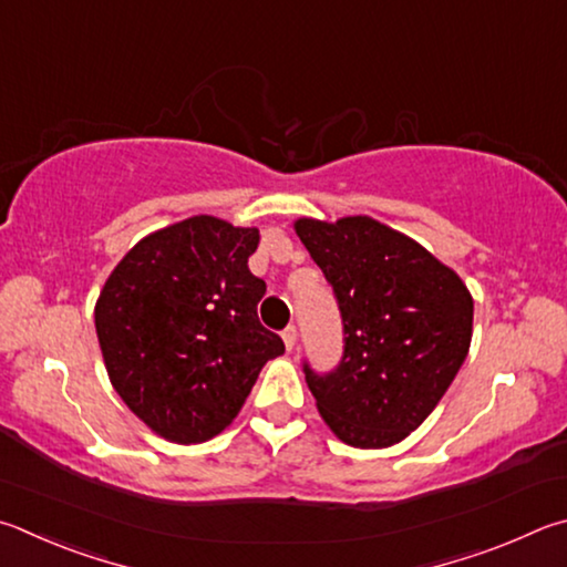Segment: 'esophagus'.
I'll return each instance as SVG.
<instances>
[{
	"label": "esophagus",
	"instance_id": "obj_1",
	"mask_svg": "<svg viewBox=\"0 0 567 567\" xmlns=\"http://www.w3.org/2000/svg\"><path fill=\"white\" fill-rule=\"evenodd\" d=\"M282 342L287 347V352H292L295 344H297V329L295 327H287L282 332Z\"/></svg>",
	"mask_w": 567,
	"mask_h": 567
}]
</instances>
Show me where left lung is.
Here are the masks:
<instances>
[{
  "label": "left lung",
  "mask_w": 567,
  "mask_h": 567,
  "mask_svg": "<svg viewBox=\"0 0 567 567\" xmlns=\"http://www.w3.org/2000/svg\"><path fill=\"white\" fill-rule=\"evenodd\" d=\"M332 285L344 352L305 379L327 426L357 449H386L424 424L471 347L473 297L416 240L369 215L295 223Z\"/></svg>",
  "instance_id": "8db88e82"
}]
</instances>
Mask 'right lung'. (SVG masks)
<instances>
[{"label":"right lung","mask_w":567,"mask_h":567,"mask_svg":"<svg viewBox=\"0 0 567 567\" xmlns=\"http://www.w3.org/2000/svg\"><path fill=\"white\" fill-rule=\"evenodd\" d=\"M257 228L193 215L133 245L96 302L113 389L173 444H203L238 416L282 339L257 319L265 282L248 267Z\"/></svg>","instance_id":"obj_1"}]
</instances>
